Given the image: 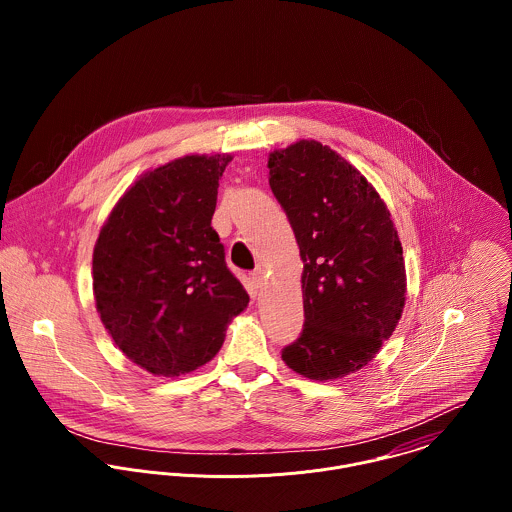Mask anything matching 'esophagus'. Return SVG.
<instances>
[{
  "label": "esophagus",
  "mask_w": 512,
  "mask_h": 512,
  "mask_svg": "<svg viewBox=\"0 0 512 512\" xmlns=\"http://www.w3.org/2000/svg\"><path fill=\"white\" fill-rule=\"evenodd\" d=\"M250 280L254 284V288H262V282H264V270H254L250 274Z\"/></svg>",
  "instance_id": "1"
}]
</instances>
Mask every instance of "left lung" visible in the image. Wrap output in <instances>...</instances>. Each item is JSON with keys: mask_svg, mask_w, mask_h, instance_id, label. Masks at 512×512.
Here are the masks:
<instances>
[{"mask_svg": "<svg viewBox=\"0 0 512 512\" xmlns=\"http://www.w3.org/2000/svg\"><path fill=\"white\" fill-rule=\"evenodd\" d=\"M270 187L303 260V331L282 351L311 380L368 365L406 301L402 244L374 187L331 147L301 140L268 157Z\"/></svg>", "mask_w": 512, "mask_h": 512, "instance_id": "1", "label": "left lung"}]
</instances>
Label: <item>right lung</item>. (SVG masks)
<instances>
[{
    "label": "right lung",
    "mask_w": 512,
    "mask_h": 512,
    "mask_svg": "<svg viewBox=\"0 0 512 512\" xmlns=\"http://www.w3.org/2000/svg\"><path fill=\"white\" fill-rule=\"evenodd\" d=\"M232 155H185L144 173L116 203L92 254L100 319L157 376L207 365L250 297L226 268L211 220Z\"/></svg>",
    "instance_id": "add662e5"
}]
</instances>
